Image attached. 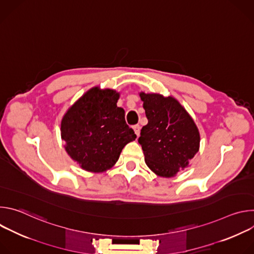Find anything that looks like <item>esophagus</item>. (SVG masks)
I'll return each mask as SVG.
<instances>
[{
	"instance_id": "1",
	"label": "esophagus",
	"mask_w": 254,
	"mask_h": 254,
	"mask_svg": "<svg viewBox=\"0 0 254 254\" xmlns=\"http://www.w3.org/2000/svg\"><path fill=\"white\" fill-rule=\"evenodd\" d=\"M132 128H133V130H134V133L138 136V135H139V132H140V127H139L138 125H135V126L132 127Z\"/></svg>"
}]
</instances>
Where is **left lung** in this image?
Here are the masks:
<instances>
[{"label":"left lung","instance_id":"left-lung-1","mask_svg":"<svg viewBox=\"0 0 254 254\" xmlns=\"http://www.w3.org/2000/svg\"><path fill=\"white\" fill-rule=\"evenodd\" d=\"M139 96L149 121L138 137L144 162L157 176L175 177L198 153L199 129L173 96L144 92H139Z\"/></svg>","mask_w":254,"mask_h":254}]
</instances>
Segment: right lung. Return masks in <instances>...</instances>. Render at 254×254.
<instances>
[{
  "instance_id": "obj_1",
  "label": "right lung",
  "mask_w": 254,
  "mask_h": 254,
  "mask_svg": "<svg viewBox=\"0 0 254 254\" xmlns=\"http://www.w3.org/2000/svg\"><path fill=\"white\" fill-rule=\"evenodd\" d=\"M120 92L94 86L79 97L62 118L61 138L65 151L79 167L103 173L118 162L126 144L136 135L118 107Z\"/></svg>"
}]
</instances>
